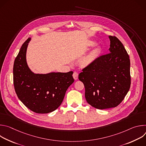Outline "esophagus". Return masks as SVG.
Instances as JSON below:
<instances>
[{"mask_svg":"<svg viewBox=\"0 0 146 146\" xmlns=\"http://www.w3.org/2000/svg\"><path fill=\"white\" fill-rule=\"evenodd\" d=\"M73 78H74V80H77V79H78V73L74 72L73 73Z\"/></svg>","mask_w":146,"mask_h":146,"instance_id":"esophagus-1","label":"esophagus"}]
</instances>
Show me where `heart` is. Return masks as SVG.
<instances>
[{
    "label": "heart",
    "mask_w": 146,
    "mask_h": 146,
    "mask_svg": "<svg viewBox=\"0 0 146 146\" xmlns=\"http://www.w3.org/2000/svg\"><path fill=\"white\" fill-rule=\"evenodd\" d=\"M90 44L92 45L94 44L93 42H91ZM99 51V48H95L93 51H91V52L86 58L85 59V63L86 64H89L90 62L96 56L97 54H98Z\"/></svg>",
    "instance_id": "1"
}]
</instances>
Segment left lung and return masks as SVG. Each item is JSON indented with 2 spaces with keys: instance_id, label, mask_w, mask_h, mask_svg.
<instances>
[{
  "instance_id": "1",
  "label": "left lung",
  "mask_w": 146,
  "mask_h": 146,
  "mask_svg": "<svg viewBox=\"0 0 146 146\" xmlns=\"http://www.w3.org/2000/svg\"><path fill=\"white\" fill-rule=\"evenodd\" d=\"M109 37L110 52L96 58L78 75L87 102L102 110L119 105L131 87L129 55L117 37Z\"/></svg>"
}]
</instances>
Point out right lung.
Instances as JSON below:
<instances>
[{"instance_id":"add662e5","label":"right lung","mask_w":146,"mask_h":146,"mask_svg":"<svg viewBox=\"0 0 146 146\" xmlns=\"http://www.w3.org/2000/svg\"><path fill=\"white\" fill-rule=\"evenodd\" d=\"M30 40L28 38L25 41L14 60V89L19 99L29 109L36 113H48L60 105L68 88L74 81L73 72L33 73L26 60Z\"/></svg>"}]
</instances>
